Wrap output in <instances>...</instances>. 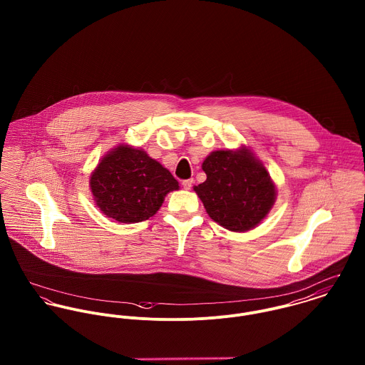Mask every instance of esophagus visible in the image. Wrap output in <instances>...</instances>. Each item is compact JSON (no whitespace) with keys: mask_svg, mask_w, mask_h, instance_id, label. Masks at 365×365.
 <instances>
[{"mask_svg":"<svg viewBox=\"0 0 365 365\" xmlns=\"http://www.w3.org/2000/svg\"><path fill=\"white\" fill-rule=\"evenodd\" d=\"M192 184H194V180H192V178L184 180V181H182V188H184V190H191Z\"/></svg>","mask_w":365,"mask_h":365,"instance_id":"34e87169","label":"esophagus"}]
</instances>
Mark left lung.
<instances>
[{
	"instance_id": "8db88e82",
	"label": "left lung",
	"mask_w": 365,
	"mask_h": 365,
	"mask_svg": "<svg viewBox=\"0 0 365 365\" xmlns=\"http://www.w3.org/2000/svg\"><path fill=\"white\" fill-rule=\"evenodd\" d=\"M207 180L194 187L209 216L232 232L256 227L271 210L277 190L259 158L247 149L216 150L202 163Z\"/></svg>"
}]
</instances>
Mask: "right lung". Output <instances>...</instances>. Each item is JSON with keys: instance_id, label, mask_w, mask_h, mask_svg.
Returning <instances> with one entry per match:
<instances>
[{"instance_id": "obj_1", "label": "right lung", "mask_w": 365, "mask_h": 365, "mask_svg": "<svg viewBox=\"0 0 365 365\" xmlns=\"http://www.w3.org/2000/svg\"><path fill=\"white\" fill-rule=\"evenodd\" d=\"M97 207L120 223L152 217L178 181L142 149L119 145L103 157L90 177Z\"/></svg>"}]
</instances>
